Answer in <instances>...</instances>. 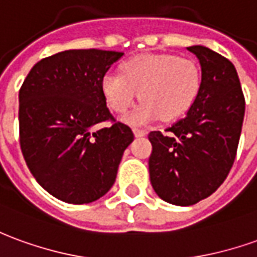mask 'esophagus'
I'll list each match as a JSON object with an SVG mask.
<instances>
[{"mask_svg": "<svg viewBox=\"0 0 257 257\" xmlns=\"http://www.w3.org/2000/svg\"><path fill=\"white\" fill-rule=\"evenodd\" d=\"M134 134L136 138H142V136H145V135L147 134L145 129H139V128H135L134 129Z\"/></svg>", "mask_w": 257, "mask_h": 257, "instance_id": "esophagus-1", "label": "esophagus"}]
</instances>
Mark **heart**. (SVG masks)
I'll list each match as a JSON object with an SVG mask.
<instances>
[{"label": "heart", "mask_w": 257, "mask_h": 257, "mask_svg": "<svg viewBox=\"0 0 257 257\" xmlns=\"http://www.w3.org/2000/svg\"><path fill=\"white\" fill-rule=\"evenodd\" d=\"M202 85L196 61L172 54H143L126 61L122 73L108 72L101 89L105 101L116 114H125L139 97L143 100L129 115L132 123L157 118L174 121L186 114Z\"/></svg>", "instance_id": "b5f03b06"}]
</instances>
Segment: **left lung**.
<instances>
[{
	"label": "left lung",
	"instance_id": "1",
	"mask_svg": "<svg viewBox=\"0 0 257 257\" xmlns=\"http://www.w3.org/2000/svg\"><path fill=\"white\" fill-rule=\"evenodd\" d=\"M202 66V85L188 115L149 134L152 186L163 200L191 206L220 188L232 168L245 97L232 62L203 46L188 47Z\"/></svg>",
	"mask_w": 257,
	"mask_h": 257
}]
</instances>
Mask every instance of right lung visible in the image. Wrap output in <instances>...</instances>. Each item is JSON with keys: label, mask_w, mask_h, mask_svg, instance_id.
<instances>
[{"label": "right lung", "mask_w": 257, "mask_h": 257, "mask_svg": "<svg viewBox=\"0 0 257 257\" xmlns=\"http://www.w3.org/2000/svg\"><path fill=\"white\" fill-rule=\"evenodd\" d=\"M119 51L68 50L39 61L19 90V143L36 181L62 202L85 204L114 185L134 141L111 114L101 89ZM108 127L95 131L98 123Z\"/></svg>", "instance_id": "obj_1"}]
</instances>
